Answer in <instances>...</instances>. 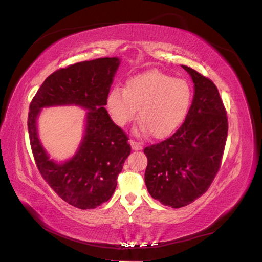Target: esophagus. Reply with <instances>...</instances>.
Listing matches in <instances>:
<instances>
[{
    "label": "esophagus",
    "mask_w": 262,
    "mask_h": 262,
    "mask_svg": "<svg viewBox=\"0 0 262 262\" xmlns=\"http://www.w3.org/2000/svg\"><path fill=\"white\" fill-rule=\"evenodd\" d=\"M129 143H130V146H132L133 150H135V151L142 150V145H141L138 142H136V141H134V140H130Z\"/></svg>",
    "instance_id": "obj_1"
}]
</instances>
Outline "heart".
<instances>
[{"instance_id":"obj_1","label":"heart","mask_w":262,"mask_h":262,"mask_svg":"<svg viewBox=\"0 0 262 262\" xmlns=\"http://www.w3.org/2000/svg\"><path fill=\"white\" fill-rule=\"evenodd\" d=\"M192 90L186 80L151 70L132 77L125 89L114 87L106 96V109L118 126H125L136 117L143 130L156 138L170 135L188 112Z\"/></svg>"}]
</instances>
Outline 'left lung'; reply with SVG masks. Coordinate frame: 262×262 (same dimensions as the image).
Returning a JSON list of instances; mask_svg holds the SVG:
<instances>
[{
    "label": "left lung",
    "instance_id": "obj_1",
    "mask_svg": "<svg viewBox=\"0 0 262 262\" xmlns=\"http://www.w3.org/2000/svg\"><path fill=\"white\" fill-rule=\"evenodd\" d=\"M182 67L195 90L186 119L167 140L144 148L147 191L171 208L185 207L208 191L222 166L228 133L217 86L196 70Z\"/></svg>",
    "mask_w": 262,
    "mask_h": 262
}]
</instances>
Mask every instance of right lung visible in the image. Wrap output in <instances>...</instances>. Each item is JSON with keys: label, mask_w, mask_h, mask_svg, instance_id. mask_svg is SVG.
Returning <instances> with one entry per match:
<instances>
[{"label": "right lung", "mask_w": 262, "mask_h": 262, "mask_svg": "<svg viewBox=\"0 0 262 262\" xmlns=\"http://www.w3.org/2000/svg\"><path fill=\"white\" fill-rule=\"evenodd\" d=\"M119 63L118 58H100L58 69L44 80L29 105L28 133L36 167L63 201L78 209H94L112 196L130 153L125 132L104 107ZM64 104L80 105L89 112L79 151L69 162L56 164L40 144L35 118L44 106Z\"/></svg>", "instance_id": "obj_1"}]
</instances>
